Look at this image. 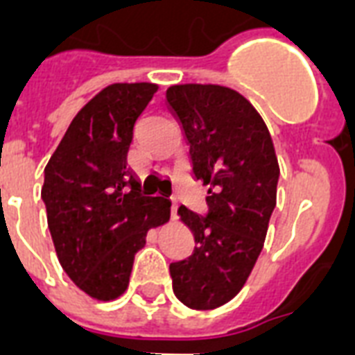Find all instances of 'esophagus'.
I'll return each mask as SVG.
<instances>
[{
    "mask_svg": "<svg viewBox=\"0 0 355 355\" xmlns=\"http://www.w3.org/2000/svg\"><path fill=\"white\" fill-rule=\"evenodd\" d=\"M177 208H178L177 200H173V202H171V219H173V221L177 219Z\"/></svg>",
    "mask_w": 355,
    "mask_h": 355,
    "instance_id": "1",
    "label": "esophagus"
}]
</instances>
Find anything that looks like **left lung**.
I'll use <instances>...</instances> for the list:
<instances>
[{"label": "left lung", "mask_w": 355, "mask_h": 355, "mask_svg": "<svg viewBox=\"0 0 355 355\" xmlns=\"http://www.w3.org/2000/svg\"><path fill=\"white\" fill-rule=\"evenodd\" d=\"M167 108L189 145L191 171L208 186V214L178 208L195 250L169 265L175 297L216 309L245 286L276 206L280 166L269 128L247 97L221 85H173Z\"/></svg>", "instance_id": "8db88e82"}]
</instances>
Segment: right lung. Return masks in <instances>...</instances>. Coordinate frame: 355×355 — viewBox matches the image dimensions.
<instances>
[{"label": "right lung", "instance_id": "right-lung-1", "mask_svg": "<svg viewBox=\"0 0 355 355\" xmlns=\"http://www.w3.org/2000/svg\"><path fill=\"white\" fill-rule=\"evenodd\" d=\"M158 85L114 83L92 97L46 166L42 199L57 258L80 291L110 302L127 291L134 256L171 202L149 197L127 167L132 128Z\"/></svg>", "mask_w": 355, "mask_h": 355}]
</instances>
